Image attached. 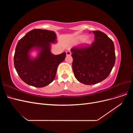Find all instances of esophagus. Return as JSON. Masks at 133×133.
<instances>
[{
  "mask_svg": "<svg viewBox=\"0 0 133 133\" xmlns=\"http://www.w3.org/2000/svg\"><path fill=\"white\" fill-rule=\"evenodd\" d=\"M66 55L67 56H70L71 55V52L70 51H67L66 52Z\"/></svg>",
  "mask_w": 133,
  "mask_h": 133,
  "instance_id": "obj_1",
  "label": "esophagus"
}]
</instances>
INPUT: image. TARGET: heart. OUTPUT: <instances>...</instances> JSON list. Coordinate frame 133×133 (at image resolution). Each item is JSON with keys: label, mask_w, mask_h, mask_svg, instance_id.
<instances>
[{"label": "heart", "mask_w": 133, "mask_h": 133, "mask_svg": "<svg viewBox=\"0 0 133 133\" xmlns=\"http://www.w3.org/2000/svg\"><path fill=\"white\" fill-rule=\"evenodd\" d=\"M83 41V43L84 44H87V45H90L91 44L90 40L89 39H86V37L84 35H81L80 37H78L76 39V41L78 42H81Z\"/></svg>", "instance_id": "b5f03b06"}]
</instances>
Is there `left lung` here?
I'll return each instance as SVG.
<instances>
[{
  "label": "left lung",
  "mask_w": 133,
  "mask_h": 133,
  "mask_svg": "<svg viewBox=\"0 0 133 133\" xmlns=\"http://www.w3.org/2000/svg\"><path fill=\"white\" fill-rule=\"evenodd\" d=\"M94 42L89 47L72 48V68L75 78L85 85H92L105 79L114 66L113 42L100 31H92Z\"/></svg>",
  "instance_id": "obj_1"
}]
</instances>
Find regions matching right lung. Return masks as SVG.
I'll use <instances>...</instances> for the list:
<instances>
[{
    "instance_id": "right-lung-1",
    "label": "right lung",
    "mask_w": 133,
    "mask_h": 133,
    "mask_svg": "<svg viewBox=\"0 0 133 133\" xmlns=\"http://www.w3.org/2000/svg\"><path fill=\"white\" fill-rule=\"evenodd\" d=\"M57 39L54 31L35 29L19 40L15 48L14 64L24 82L43 88L54 80L59 64L66 57V53L59 55L51 53V43H57ZM34 50L38 52L35 58L31 56Z\"/></svg>"
}]
</instances>
